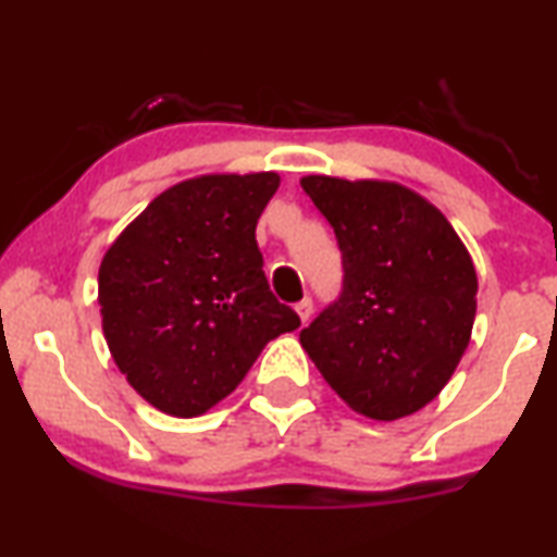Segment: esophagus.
Segmentation results:
<instances>
[{
  "label": "esophagus",
  "instance_id": "1",
  "mask_svg": "<svg viewBox=\"0 0 557 557\" xmlns=\"http://www.w3.org/2000/svg\"><path fill=\"white\" fill-rule=\"evenodd\" d=\"M296 313L300 317V321H304V324H306V321L311 319V313H313L311 298H304V300H300V304H296Z\"/></svg>",
  "mask_w": 557,
  "mask_h": 557
}]
</instances>
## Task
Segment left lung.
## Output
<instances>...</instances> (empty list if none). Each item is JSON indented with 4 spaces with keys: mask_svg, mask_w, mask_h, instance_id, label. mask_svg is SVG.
<instances>
[{
    "mask_svg": "<svg viewBox=\"0 0 557 557\" xmlns=\"http://www.w3.org/2000/svg\"><path fill=\"white\" fill-rule=\"evenodd\" d=\"M337 233L345 290L300 345L350 410L379 423L423 410L457 371L478 313V272L451 223L397 181L304 176Z\"/></svg>",
    "mask_w": 557,
    "mask_h": 557,
    "instance_id": "1",
    "label": "left lung"
}]
</instances>
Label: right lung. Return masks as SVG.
Here are the masks:
<instances>
[{
    "mask_svg": "<svg viewBox=\"0 0 557 557\" xmlns=\"http://www.w3.org/2000/svg\"><path fill=\"white\" fill-rule=\"evenodd\" d=\"M277 186L274 171L178 181L100 259L106 345L156 410L173 418L212 410L270 339L300 326L272 296L253 236Z\"/></svg>",
    "mask_w": 557,
    "mask_h": 557,
    "instance_id": "right-lung-1",
    "label": "right lung"
}]
</instances>
